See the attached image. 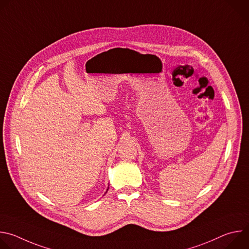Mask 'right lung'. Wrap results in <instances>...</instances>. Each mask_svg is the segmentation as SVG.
Listing matches in <instances>:
<instances>
[{
    "label": "right lung",
    "mask_w": 249,
    "mask_h": 249,
    "mask_svg": "<svg viewBox=\"0 0 249 249\" xmlns=\"http://www.w3.org/2000/svg\"><path fill=\"white\" fill-rule=\"evenodd\" d=\"M107 190H108V189H107Z\"/></svg>",
    "instance_id": "right-lung-1"
}]
</instances>
